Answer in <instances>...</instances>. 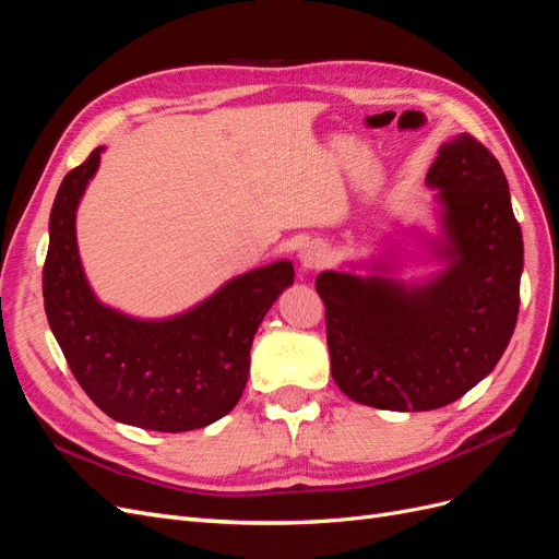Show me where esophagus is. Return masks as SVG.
<instances>
[{
  "label": "esophagus",
  "instance_id": "34e87169",
  "mask_svg": "<svg viewBox=\"0 0 559 559\" xmlns=\"http://www.w3.org/2000/svg\"><path fill=\"white\" fill-rule=\"evenodd\" d=\"M302 270H319L329 263V247L324 242H308L298 251Z\"/></svg>",
  "mask_w": 559,
  "mask_h": 559
}]
</instances>
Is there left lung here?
Segmentation results:
<instances>
[{"label": "left lung", "instance_id": "1", "mask_svg": "<svg viewBox=\"0 0 559 559\" xmlns=\"http://www.w3.org/2000/svg\"><path fill=\"white\" fill-rule=\"evenodd\" d=\"M438 235H425L441 263L421 282L392 277L394 263L324 270L317 294L326 306L335 384L380 411H433L462 399L492 373L520 310L522 230L499 160L468 132L438 148L427 173Z\"/></svg>", "mask_w": 559, "mask_h": 559}]
</instances>
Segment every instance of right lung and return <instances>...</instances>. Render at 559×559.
<instances>
[{
  "label": "right lung",
  "mask_w": 559,
  "mask_h": 559,
  "mask_svg": "<svg viewBox=\"0 0 559 559\" xmlns=\"http://www.w3.org/2000/svg\"><path fill=\"white\" fill-rule=\"evenodd\" d=\"M105 146L67 175L53 200L44 263L48 326L76 382L99 411L148 431H191L228 415L249 378V349L286 286L292 261L249 270L163 319L105 306L83 273L76 210Z\"/></svg>",
  "instance_id": "1"
}]
</instances>
